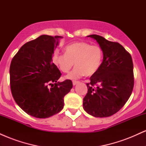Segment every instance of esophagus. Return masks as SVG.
Wrapping results in <instances>:
<instances>
[{"label": "esophagus", "mask_w": 146, "mask_h": 146, "mask_svg": "<svg viewBox=\"0 0 146 146\" xmlns=\"http://www.w3.org/2000/svg\"><path fill=\"white\" fill-rule=\"evenodd\" d=\"M79 82H79V81H76V80H73V84L75 86V85H76L77 84H78Z\"/></svg>", "instance_id": "1"}]
</instances>
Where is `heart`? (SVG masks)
Returning a JSON list of instances; mask_svg holds the SVG:
<instances>
[{"label":"heart","mask_w":146,"mask_h":146,"mask_svg":"<svg viewBox=\"0 0 146 146\" xmlns=\"http://www.w3.org/2000/svg\"><path fill=\"white\" fill-rule=\"evenodd\" d=\"M104 51L100 46L84 42H75L65 47V54H56L53 61L63 73H68L75 65V69L66 78L77 79L95 75L102 63Z\"/></svg>","instance_id":"b5f03b06"}]
</instances>
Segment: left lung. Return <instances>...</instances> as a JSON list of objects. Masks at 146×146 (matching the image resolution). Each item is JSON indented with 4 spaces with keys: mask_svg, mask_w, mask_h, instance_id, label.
Segmentation results:
<instances>
[{
    "mask_svg": "<svg viewBox=\"0 0 146 146\" xmlns=\"http://www.w3.org/2000/svg\"><path fill=\"white\" fill-rule=\"evenodd\" d=\"M103 49L101 66L86 83L88 92L83 99V108L89 115L107 117L125 104L134 87L133 62L130 53L117 42L98 35H90Z\"/></svg>",
    "mask_w": 146,
    "mask_h": 146,
    "instance_id": "1",
    "label": "left lung"
}]
</instances>
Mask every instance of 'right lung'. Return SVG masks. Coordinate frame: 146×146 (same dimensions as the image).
I'll return each mask as SVG.
<instances>
[{
    "instance_id": "right-lung-1",
    "label": "right lung",
    "mask_w": 146,
    "mask_h": 146,
    "mask_svg": "<svg viewBox=\"0 0 146 146\" xmlns=\"http://www.w3.org/2000/svg\"><path fill=\"white\" fill-rule=\"evenodd\" d=\"M60 38L42 35L27 42L10 64L13 98L25 113L36 118H47L61 111L64 97L73 87L70 80L58 82L62 73L52 62Z\"/></svg>"
}]
</instances>
